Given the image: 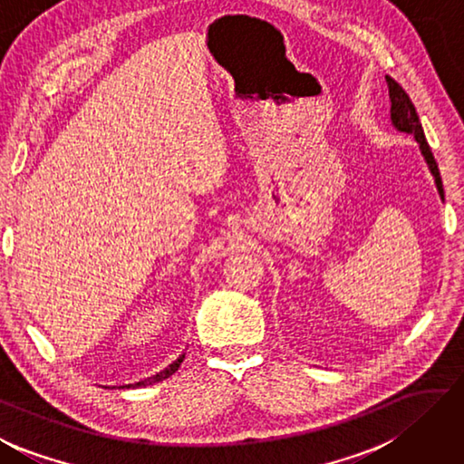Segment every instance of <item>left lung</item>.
<instances>
[{"label":"left lung","instance_id":"obj_1","mask_svg":"<svg viewBox=\"0 0 464 464\" xmlns=\"http://www.w3.org/2000/svg\"><path fill=\"white\" fill-rule=\"evenodd\" d=\"M385 81H387V89H390L392 123H393V128L398 130V131L410 133V136L416 138V141L420 144V151H422L426 164H428V168H430V172L434 176L438 195H440V198L444 200V188H442L440 170H438V164H436V160L432 156V150H430V146H428V141H426L422 123H420V117L416 113V107H414V103H411V99H410L408 92L401 89L400 82H395L392 77H385Z\"/></svg>","mask_w":464,"mask_h":464}]
</instances>
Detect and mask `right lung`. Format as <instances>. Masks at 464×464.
Here are the masks:
<instances>
[{
  "mask_svg": "<svg viewBox=\"0 0 464 464\" xmlns=\"http://www.w3.org/2000/svg\"><path fill=\"white\" fill-rule=\"evenodd\" d=\"M184 361V355H180L179 359L174 361V363H170L168 365L164 372H160V373H156L154 377H148V379H144V382H138V383H130V385H123V387H146V385H154V383H158V382H162V379H166V377H170L174 372H179V367H180V363Z\"/></svg>",
  "mask_w": 464,
  "mask_h": 464,
  "instance_id": "right-lung-1",
  "label": "right lung"
}]
</instances>
